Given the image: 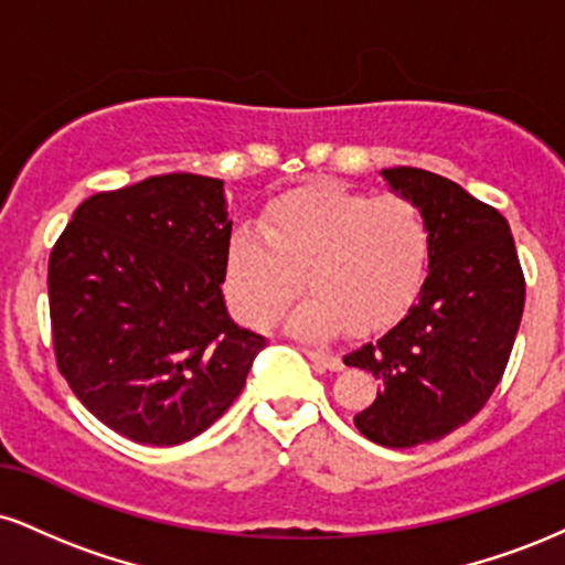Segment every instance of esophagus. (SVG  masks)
I'll use <instances>...</instances> for the list:
<instances>
[{
	"instance_id": "1",
	"label": "esophagus",
	"mask_w": 565,
	"mask_h": 565,
	"mask_svg": "<svg viewBox=\"0 0 565 565\" xmlns=\"http://www.w3.org/2000/svg\"><path fill=\"white\" fill-rule=\"evenodd\" d=\"M305 355H308V359L313 361L316 366H321V369H329V372H340V369H342V361H340V355H334V353H327V350L305 348Z\"/></svg>"
}]
</instances>
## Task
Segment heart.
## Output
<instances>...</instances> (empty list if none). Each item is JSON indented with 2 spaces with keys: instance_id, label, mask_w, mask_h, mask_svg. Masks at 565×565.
I'll use <instances>...</instances> for the list:
<instances>
[{
  "instance_id": "obj_1",
  "label": "heart",
  "mask_w": 565,
  "mask_h": 565,
  "mask_svg": "<svg viewBox=\"0 0 565 565\" xmlns=\"http://www.w3.org/2000/svg\"><path fill=\"white\" fill-rule=\"evenodd\" d=\"M430 260V225L406 196H369L321 183L268 206L260 225L233 228L225 289L242 319L270 323L305 287L291 332H377L414 300Z\"/></svg>"
}]
</instances>
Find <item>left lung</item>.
<instances>
[{"mask_svg":"<svg viewBox=\"0 0 565 565\" xmlns=\"http://www.w3.org/2000/svg\"><path fill=\"white\" fill-rule=\"evenodd\" d=\"M382 178L427 217L430 265L404 319L342 361L380 382L355 427L387 449H412L470 423L491 398L521 327L526 281L494 206L417 167Z\"/></svg>","mask_w":565,"mask_h":565,"instance_id":"obj_1","label":"left lung"}]
</instances>
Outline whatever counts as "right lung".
Masks as SVG:
<instances>
[{
  "instance_id": "add662e5",
  "label": "right lung",
  "mask_w": 565,
  "mask_h": 565,
  "mask_svg": "<svg viewBox=\"0 0 565 565\" xmlns=\"http://www.w3.org/2000/svg\"><path fill=\"white\" fill-rule=\"evenodd\" d=\"M223 180L172 172L76 206L50 255L55 361L135 444L196 438L242 393L265 337L225 310Z\"/></svg>"
}]
</instances>
